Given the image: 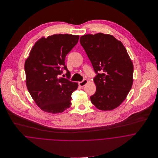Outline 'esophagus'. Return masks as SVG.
<instances>
[{"label": "esophagus", "instance_id": "34e87169", "mask_svg": "<svg viewBox=\"0 0 158 158\" xmlns=\"http://www.w3.org/2000/svg\"><path fill=\"white\" fill-rule=\"evenodd\" d=\"M88 81L87 80H83L82 81L79 82L78 85H79V86H81V87H83V86H85L88 83Z\"/></svg>", "mask_w": 158, "mask_h": 158}]
</instances>
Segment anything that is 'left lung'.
<instances>
[{"label":"left lung","mask_w":158,"mask_h":158,"mask_svg":"<svg viewBox=\"0 0 158 158\" xmlns=\"http://www.w3.org/2000/svg\"><path fill=\"white\" fill-rule=\"evenodd\" d=\"M80 42L97 74L92 103L102 111L116 108L125 100L133 83V64L125 46L112 35L102 33L83 35Z\"/></svg>","instance_id":"left-lung-1"}]
</instances>
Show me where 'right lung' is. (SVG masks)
I'll list each match as a JSON object with an SVG mask.
<instances>
[{
	"label": "right lung",
	"instance_id": "obj_1",
	"mask_svg": "<svg viewBox=\"0 0 158 158\" xmlns=\"http://www.w3.org/2000/svg\"><path fill=\"white\" fill-rule=\"evenodd\" d=\"M78 35L59 34L41 38L25 62L26 85L36 105L47 113H61L71 105L72 93L78 83L60 77L66 70L65 58L78 43Z\"/></svg>",
	"mask_w": 158,
	"mask_h": 158
}]
</instances>
